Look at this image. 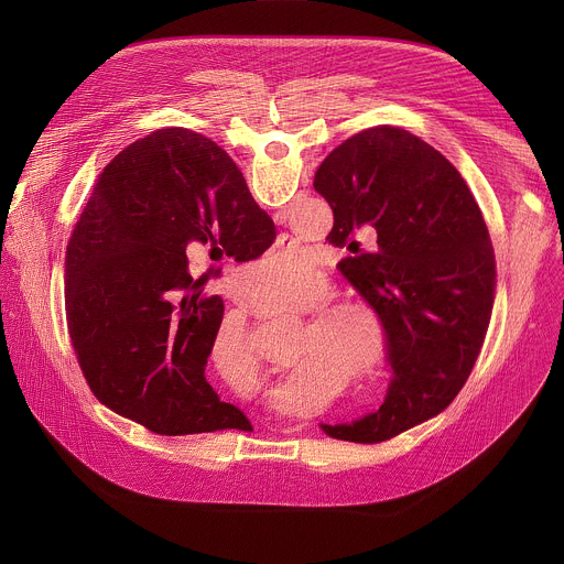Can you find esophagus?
Returning <instances> with one entry per match:
<instances>
[{"mask_svg":"<svg viewBox=\"0 0 564 564\" xmlns=\"http://www.w3.org/2000/svg\"><path fill=\"white\" fill-rule=\"evenodd\" d=\"M310 281H312V279H310Z\"/></svg>","mask_w":564,"mask_h":564,"instance_id":"obj_1","label":"esophagus"}]
</instances>
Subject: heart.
<instances>
[{
  "label": "heart",
  "mask_w": 564,
  "mask_h": 564,
  "mask_svg": "<svg viewBox=\"0 0 564 564\" xmlns=\"http://www.w3.org/2000/svg\"><path fill=\"white\" fill-rule=\"evenodd\" d=\"M310 272V261L299 252H272L252 265L240 270L236 276L246 281H268V288L279 292L292 285H299ZM318 290L310 294L314 299ZM314 326V341L321 350L335 355L346 372L366 368V352L355 350V326L350 317L361 324L368 318V305L357 296H335L321 303L310 312Z\"/></svg>",
  "instance_id": "b5f03b06"
}]
</instances>
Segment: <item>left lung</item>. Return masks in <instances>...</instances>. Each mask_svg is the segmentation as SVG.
I'll return each instance as SVG.
<instances>
[{
  "instance_id": "8db88e82",
  "label": "left lung",
  "mask_w": 564,
  "mask_h": 564,
  "mask_svg": "<svg viewBox=\"0 0 564 564\" xmlns=\"http://www.w3.org/2000/svg\"><path fill=\"white\" fill-rule=\"evenodd\" d=\"M335 214L337 263L375 310L392 377L381 406L344 424L335 440L386 442L442 413L466 383L485 344L496 292L489 229L459 172L422 138L379 124L335 147L314 174ZM368 226L378 248L359 253Z\"/></svg>"
}]
</instances>
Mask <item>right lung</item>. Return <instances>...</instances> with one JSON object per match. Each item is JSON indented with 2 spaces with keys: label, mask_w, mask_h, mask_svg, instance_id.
Here are the masks:
<instances>
[{
  "label": "right lung",
  "mask_w": 564,
  "mask_h": 564,
  "mask_svg": "<svg viewBox=\"0 0 564 564\" xmlns=\"http://www.w3.org/2000/svg\"><path fill=\"white\" fill-rule=\"evenodd\" d=\"M276 238L234 160L189 129H160L105 167L66 248L70 344L105 406L155 435L248 431L205 379L223 299L187 252L259 259Z\"/></svg>",
  "instance_id": "1"
}]
</instances>
